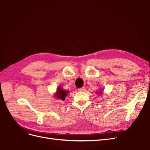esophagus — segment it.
<instances>
[{"label": "esophagus", "instance_id": "obj_1", "mask_svg": "<svg viewBox=\"0 0 150 150\" xmlns=\"http://www.w3.org/2000/svg\"><path fill=\"white\" fill-rule=\"evenodd\" d=\"M78 90H79V91H81V92H83V91H84L85 88H84V87H83V88H79Z\"/></svg>", "mask_w": 150, "mask_h": 150}]
</instances>
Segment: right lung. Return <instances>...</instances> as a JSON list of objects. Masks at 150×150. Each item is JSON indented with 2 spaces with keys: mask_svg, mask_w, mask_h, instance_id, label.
<instances>
[{
  "mask_svg": "<svg viewBox=\"0 0 150 150\" xmlns=\"http://www.w3.org/2000/svg\"><path fill=\"white\" fill-rule=\"evenodd\" d=\"M67 91H66L61 89V88H58L56 93V98H57L58 99H61L62 100L64 101L66 95H67Z\"/></svg>",
  "mask_w": 150,
  "mask_h": 150,
  "instance_id": "1",
  "label": "right lung"
}]
</instances>
